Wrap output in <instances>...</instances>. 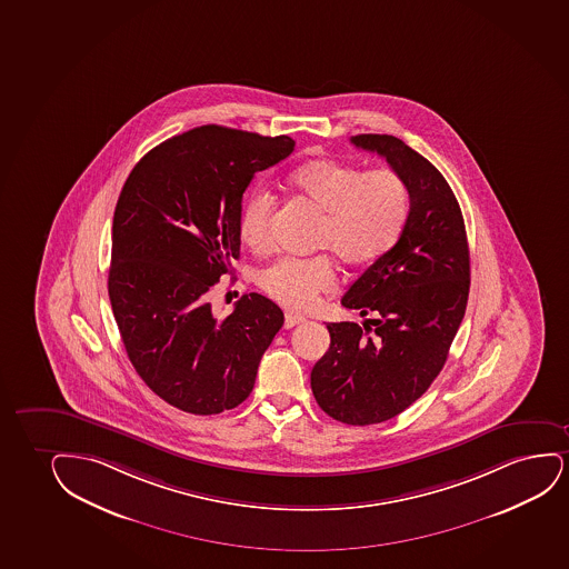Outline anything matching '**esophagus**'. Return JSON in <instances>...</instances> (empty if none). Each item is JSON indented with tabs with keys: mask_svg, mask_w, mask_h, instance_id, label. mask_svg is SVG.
<instances>
[{
	"mask_svg": "<svg viewBox=\"0 0 569 569\" xmlns=\"http://www.w3.org/2000/svg\"><path fill=\"white\" fill-rule=\"evenodd\" d=\"M300 323H306V317L300 316V313H292V311H290V313L284 316V327H287V329H292V327Z\"/></svg>",
	"mask_w": 569,
	"mask_h": 569,
	"instance_id": "obj_1",
	"label": "esophagus"
}]
</instances>
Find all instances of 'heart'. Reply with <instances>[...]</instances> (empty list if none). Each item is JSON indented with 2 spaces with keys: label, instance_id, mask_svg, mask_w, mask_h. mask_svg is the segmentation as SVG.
Instances as JSON below:
<instances>
[{
  "label": "heart",
  "instance_id": "1",
  "mask_svg": "<svg viewBox=\"0 0 569 569\" xmlns=\"http://www.w3.org/2000/svg\"><path fill=\"white\" fill-rule=\"evenodd\" d=\"M288 184L321 216L317 250H329L350 269L371 266L392 250L410 211V194L392 169L361 171L337 159H316L298 167ZM274 196L256 188L238 211V234L263 252L271 244ZM337 282L329 256L274 259L258 273V284L277 302L306 310Z\"/></svg>",
  "mask_w": 569,
  "mask_h": 569
}]
</instances>
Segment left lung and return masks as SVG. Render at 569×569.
<instances>
[{
	"mask_svg": "<svg viewBox=\"0 0 569 569\" xmlns=\"http://www.w3.org/2000/svg\"><path fill=\"white\" fill-rule=\"evenodd\" d=\"M402 177L410 213L402 234L342 296L363 327L329 323L331 346L311 369L319 408L346 425L382 423L423 395L445 367L469 296L460 203L429 159L390 134H358Z\"/></svg>",
	"mask_w": 569,
	"mask_h": 569,
	"instance_id": "left-lung-1",
	"label": "left lung"
}]
</instances>
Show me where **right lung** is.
I'll use <instances>...</instances> for the list:
<instances>
[{
  "mask_svg": "<svg viewBox=\"0 0 569 569\" xmlns=\"http://www.w3.org/2000/svg\"><path fill=\"white\" fill-rule=\"evenodd\" d=\"M295 144L206 124L148 151L122 187L109 300L130 363L179 410L213 416L244 402L284 323L281 308L258 292L242 296L224 319L208 298L240 256L246 188Z\"/></svg>",
  "mask_w": 569,
  "mask_h": 569,
  "instance_id": "1",
  "label": "right lung"
}]
</instances>
